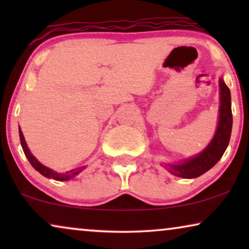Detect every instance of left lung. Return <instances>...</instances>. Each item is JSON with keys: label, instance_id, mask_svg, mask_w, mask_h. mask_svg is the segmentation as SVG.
<instances>
[{"label": "left lung", "instance_id": "1", "mask_svg": "<svg viewBox=\"0 0 249 249\" xmlns=\"http://www.w3.org/2000/svg\"><path fill=\"white\" fill-rule=\"evenodd\" d=\"M220 115L215 135L210 145L195 158H192L180 164H169L170 172L177 177L193 179L202 176L216 164L222 158L229 144L231 129H232V112H231L230 89L220 79Z\"/></svg>", "mask_w": 249, "mask_h": 249}]
</instances>
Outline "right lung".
<instances>
[{"label": "right lung", "instance_id": "add662e5", "mask_svg": "<svg viewBox=\"0 0 249 249\" xmlns=\"http://www.w3.org/2000/svg\"><path fill=\"white\" fill-rule=\"evenodd\" d=\"M19 136H20V142H21V146H22V149H23V153H25V155L27 156V159H28V161L30 162V164L34 166V169H36L37 171H38L40 175H43L44 177H46V178H52L54 180H57V181H66V180H69L72 178V177L77 176L78 173L83 171L84 168H78V169H73L71 170V171H68L66 173H56L52 171V170L46 168V166H44L43 164H40V163L37 161V160L34 158L32 153L27 147V144L25 142V137H23L22 132H21V129L19 128Z\"/></svg>", "mask_w": 249, "mask_h": 249}]
</instances>
